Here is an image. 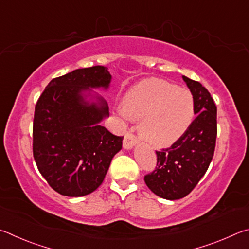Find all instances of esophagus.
I'll use <instances>...</instances> for the list:
<instances>
[{"label": "esophagus", "instance_id": "obj_1", "mask_svg": "<svg viewBox=\"0 0 249 249\" xmlns=\"http://www.w3.org/2000/svg\"><path fill=\"white\" fill-rule=\"evenodd\" d=\"M137 142H138L137 137L132 133H127L125 135L124 140H123V147L125 149H132Z\"/></svg>", "mask_w": 249, "mask_h": 249}]
</instances>
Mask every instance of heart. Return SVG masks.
<instances>
[{
	"label": "heart",
	"instance_id": "heart-1",
	"mask_svg": "<svg viewBox=\"0 0 249 249\" xmlns=\"http://www.w3.org/2000/svg\"><path fill=\"white\" fill-rule=\"evenodd\" d=\"M194 109V99L188 90L158 78L142 80L130 88L122 105L126 116L142 120V137L158 147L169 146L186 132Z\"/></svg>",
	"mask_w": 249,
	"mask_h": 249
}]
</instances>
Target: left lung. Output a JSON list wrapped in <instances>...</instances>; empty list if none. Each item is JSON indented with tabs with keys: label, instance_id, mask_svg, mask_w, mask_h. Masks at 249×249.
I'll return each mask as SVG.
<instances>
[{
	"label": "left lung",
	"instance_id": "left-lung-1",
	"mask_svg": "<svg viewBox=\"0 0 249 249\" xmlns=\"http://www.w3.org/2000/svg\"><path fill=\"white\" fill-rule=\"evenodd\" d=\"M191 90L197 114L186 132L170 148L157 153L156 170L144 175L149 189L164 199L187 196L207 172L216 139V107L203 86L183 76Z\"/></svg>",
	"mask_w": 249,
	"mask_h": 249
}]
</instances>
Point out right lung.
<instances>
[{
  "mask_svg": "<svg viewBox=\"0 0 249 249\" xmlns=\"http://www.w3.org/2000/svg\"><path fill=\"white\" fill-rule=\"evenodd\" d=\"M111 78L105 66L75 70L50 81L36 105V164L50 186L63 196L80 197L96 191L122 149L123 137L100 125L109 117L107 101L90 92L91 88H109ZM89 95L96 101H86Z\"/></svg>",
  "mask_w": 249,
  "mask_h": 249,
  "instance_id": "obj_1",
  "label": "right lung"
}]
</instances>
